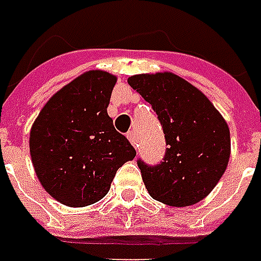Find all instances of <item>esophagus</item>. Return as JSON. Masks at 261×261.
<instances>
[{"label":"esophagus","instance_id":"obj_1","mask_svg":"<svg viewBox=\"0 0 261 261\" xmlns=\"http://www.w3.org/2000/svg\"><path fill=\"white\" fill-rule=\"evenodd\" d=\"M127 139L130 141V144H132L134 147H138V138H137V134H135L134 130L127 134Z\"/></svg>","mask_w":261,"mask_h":261}]
</instances>
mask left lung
<instances>
[{
	"instance_id": "1",
	"label": "left lung",
	"mask_w": 261,
	"mask_h": 261,
	"mask_svg": "<svg viewBox=\"0 0 261 261\" xmlns=\"http://www.w3.org/2000/svg\"><path fill=\"white\" fill-rule=\"evenodd\" d=\"M127 84L150 102L169 145L157 166L138 160L145 188L154 200L172 207L201 201L228 167L226 120L198 88L175 73L135 74Z\"/></svg>"
}]
</instances>
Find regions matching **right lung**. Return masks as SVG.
<instances>
[{"label":"right lung","instance_id":"right-lung-1","mask_svg":"<svg viewBox=\"0 0 261 261\" xmlns=\"http://www.w3.org/2000/svg\"><path fill=\"white\" fill-rule=\"evenodd\" d=\"M117 82L104 70L82 73L46 101L31 127L33 169L46 192L69 207L104 198L137 151L107 114Z\"/></svg>","mask_w":261,"mask_h":261}]
</instances>
